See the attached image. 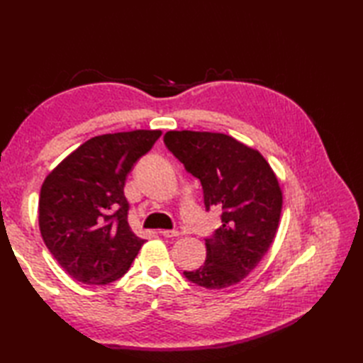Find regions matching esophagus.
<instances>
[{"label":"esophagus","instance_id":"1","mask_svg":"<svg viewBox=\"0 0 363 363\" xmlns=\"http://www.w3.org/2000/svg\"><path fill=\"white\" fill-rule=\"evenodd\" d=\"M160 234L164 237H168V238H173V237L179 235V233H177V230H174V229H164V230H160Z\"/></svg>","mask_w":363,"mask_h":363}]
</instances>
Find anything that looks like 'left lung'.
<instances>
[{"instance_id":"obj_1","label":"left lung","mask_w":363,"mask_h":363,"mask_svg":"<svg viewBox=\"0 0 363 363\" xmlns=\"http://www.w3.org/2000/svg\"><path fill=\"white\" fill-rule=\"evenodd\" d=\"M164 143L203 186L206 211L221 209V226L206 238V262L184 276L220 290L243 281L272 246L282 191L264 156L230 135L168 130Z\"/></svg>"}]
</instances>
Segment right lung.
<instances>
[{"instance_id": "add662e5", "label": "right lung", "mask_w": 363, "mask_h": 363, "mask_svg": "<svg viewBox=\"0 0 363 363\" xmlns=\"http://www.w3.org/2000/svg\"><path fill=\"white\" fill-rule=\"evenodd\" d=\"M160 130L90 138L46 176L38 198L45 245L73 279L106 285L125 274L145 243L128 223L125 182Z\"/></svg>"}]
</instances>
